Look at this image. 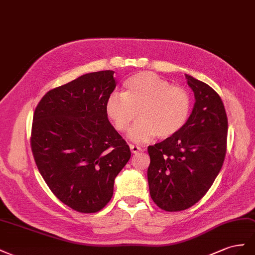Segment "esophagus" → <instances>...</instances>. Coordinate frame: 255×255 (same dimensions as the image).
<instances>
[{
	"label": "esophagus",
	"mask_w": 255,
	"mask_h": 255,
	"mask_svg": "<svg viewBox=\"0 0 255 255\" xmlns=\"http://www.w3.org/2000/svg\"><path fill=\"white\" fill-rule=\"evenodd\" d=\"M130 149H131V152H133V154H137V152H140L142 150L141 147L136 146V145H133V144H130Z\"/></svg>",
	"instance_id": "obj_1"
}]
</instances>
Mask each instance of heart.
<instances>
[{
  "mask_svg": "<svg viewBox=\"0 0 255 255\" xmlns=\"http://www.w3.org/2000/svg\"><path fill=\"white\" fill-rule=\"evenodd\" d=\"M192 112V98L187 90L150 71H142L124 82L123 95L112 93L106 100V113L114 128L124 133L139 116L129 137L135 143L156 135L170 139L184 129Z\"/></svg>",
  "mask_w": 255,
  "mask_h": 255,
  "instance_id": "obj_1",
  "label": "heart"
}]
</instances>
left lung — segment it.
I'll list each match as a JSON object with an SVG mask.
<instances>
[{"mask_svg": "<svg viewBox=\"0 0 255 255\" xmlns=\"http://www.w3.org/2000/svg\"><path fill=\"white\" fill-rule=\"evenodd\" d=\"M195 104L187 125L170 139L148 146L149 193L165 212L198 203L212 187L227 154L228 116L208 84L186 75Z\"/></svg>", "mask_w": 255, "mask_h": 255, "instance_id": "1", "label": "left lung"}]
</instances>
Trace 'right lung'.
Segmentation results:
<instances>
[{
  "instance_id": "add662e5",
  "label": "right lung",
  "mask_w": 255,
  "mask_h": 255,
  "mask_svg": "<svg viewBox=\"0 0 255 255\" xmlns=\"http://www.w3.org/2000/svg\"><path fill=\"white\" fill-rule=\"evenodd\" d=\"M114 71L91 72L49 91L35 109L31 147L53 194L83 214L97 213L113 195L114 179L131 156L108 120Z\"/></svg>"
}]
</instances>
